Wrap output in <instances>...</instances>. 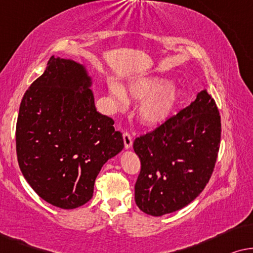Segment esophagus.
<instances>
[{
	"label": "esophagus",
	"mask_w": 253,
	"mask_h": 253,
	"mask_svg": "<svg viewBox=\"0 0 253 253\" xmlns=\"http://www.w3.org/2000/svg\"><path fill=\"white\" fill-rule=\"evenodd\" d=\"M123 138H124V144H125V149H130L131 145H133V138H131L130 134L128 131H125L123 134Z\"/></svg>",
	"instance_id": "esophagus-1"
}]
</instances>
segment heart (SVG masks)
<instances>
[{
	"label": "heart",
	"instance_id": "heart-1",
	"mask_svg": "<svg viewBox=\"0 0 253 253\" xmlns=\"http://www.w3.org/2000/svg\"><path fill=\"white\" fill-rule=\"evenodd\" d=\"M110 95L117 108H123L127 103L125 91L119 84L111 83ZM128 95L134 101L140 102L136 116L145 126L162 125L173 115L181 97V90L170 84L165 77H142L128 84Z\"/></svg>",
	"mask_w": 253,
	"mask_h": 253
}]
</instances>
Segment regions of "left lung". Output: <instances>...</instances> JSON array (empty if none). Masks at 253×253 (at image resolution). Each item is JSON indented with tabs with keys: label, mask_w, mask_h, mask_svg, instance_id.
Returning a JSON list of instances; mask_svg holds the SVG:
<instances>
[{
	"label": "left lung",
	"mask_w": 253,
	"mask_h": 253,
	"mask_svg": "<svg viewBox=\"0 0 253 253\" xmlns=\"http://www.w3.org/2000/svg\"><path fill=\"white\" fill-rule=\"evenodd\" d=\"M221 120L214 99L198 92L189 106L135 138L141 161L135 202L154 216L175 212L204 190L218 157Z\"/></svg>",
	"instance_id": "8db88e82"
}]
</instances>
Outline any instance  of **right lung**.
I'll use <instances>...</instances> for the list:
<instances>
[{"instance_id": "1", "label": "right lung", "mask_w": 253, "mask_h": 253, "mask_svg": "<svg viewBox=\"0 0 253 253\" xmlns=\"http://www.w3.org/2000/svg\"><path fill=\"white\" fill-rule=\"evenodd\" d=\"M91 84L83 64L51 56L20 103V170L39 196L60 209L86 204L103 165L124 148L113 120L96 110Z\"/></svg>"}]
</instances>
